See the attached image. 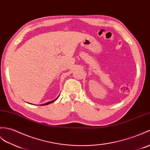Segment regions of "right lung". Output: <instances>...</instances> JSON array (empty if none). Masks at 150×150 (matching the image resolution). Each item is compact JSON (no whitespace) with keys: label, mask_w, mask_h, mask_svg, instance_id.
Wrapping results in <instances>:
<instances>
[{"label":"right lung","mask_w":150,"mask_h":150,"mask_svg":"<svg viewBox=\"0 0 150 150\" xmlns=\"http://www.w3.org/2000/svg\"><path fill=\"white\" fill-rule=\"evenodd\" d=\"M59 95L55 100H52V101H50V102H47V103H43V104H41V105H48V104H50V103H53L54 102H55V100H57V98H59Z\"/></svg>","instance_id":"obj_1"}]
</instances>
